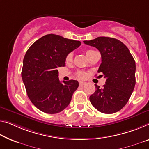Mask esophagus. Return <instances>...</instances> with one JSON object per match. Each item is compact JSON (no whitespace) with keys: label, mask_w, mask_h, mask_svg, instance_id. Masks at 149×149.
Masks as SVG:
<instances>
[{"label":"esophagus","mask_w":149,"mask_h":149,"mask_svg":"<svg viewBox=\"0 0 149 149\" xmlns=\"http://www.w3.org/2000/svg\"><path fill=\"white\" fill-rule=\"evenodd\" d=\"M79 84L81 86H83V85H84V84H86V82H82V81H80Z\"/></svg>","instance_id":"1"}]
</instances>
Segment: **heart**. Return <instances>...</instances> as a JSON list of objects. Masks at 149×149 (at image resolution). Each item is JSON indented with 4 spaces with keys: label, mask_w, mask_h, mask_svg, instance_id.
Masks as SVG:
<instances>
[{
    "label": "heart",
    "mask_w": 149,
    "mask_h": 149,
    "mask_svg": "<svg viewBox=\"0 0 149 149\" xmlns=\"http://www.w3.org/2000/svg\"><path fill=\"white\" fill-rule=\"evenodd\" d=\"M93 52H95V51H93V50H87V51L85 52L86 55L88 57V58L90 57L91 54H92ZM72 61V53L70 52V53H68L67 54V56H66L65 61H66V63H70ZM77 76L78 77L81 78V79H84V78H85L86 77V72H84L79 71L77 72Z\"/></svg>",
    "instance_id": "b5f03b06"
}]
</instances>
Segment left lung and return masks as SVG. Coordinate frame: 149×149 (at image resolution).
<instances>
[{
    "mask_svg": "<svg viewBox=\"0 0 149 149\" xmlns=\"http://www.w3.org/2000/svg\"><path fill=\"white\" fill-rule=\"evenodd\" d=\"M83 42L100 51L102 63L98 72L106 78L102 88L95 84V92L89 98L91 104L102 113H116L127 103L135 86L134 59L127 46L116 38L100 36Z\"/></svg>",
    "mask_w": 149,
    "mask_h": 149,
    "instance_id": "1",
    "label": "left lung"
}]
</instances>
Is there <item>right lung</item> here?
Returning <instances> with one entry per match:
<instances>
[{"mask_svg": "<svg viewBox=\"0 0 149 149\" xmlns=\"http://www.w3.org/2000/svg\"><path fill=\"white\" fill-rule=\"evenodd\" d=\"M81 45L79 40L49 34L36 40L26 51L22 81L32 103L40 111L56 114L69 104L79 82L70 80L62 83L56 68L65 66L67 54Z\"/></svg>", "mask_w": 149, "mask_h": 149, "instance_id": "right-lung-1", "label": "right lung"}]
</instances>
